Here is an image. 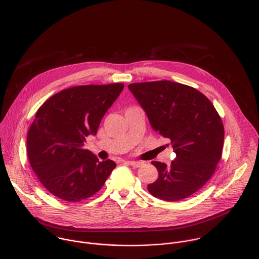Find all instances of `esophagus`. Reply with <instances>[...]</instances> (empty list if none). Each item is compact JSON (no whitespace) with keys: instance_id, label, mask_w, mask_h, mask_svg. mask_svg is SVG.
Segmentation results:
<instances>
[{"instance_id":"esophagus-1","label":"esophagus","mask_w":259,"mask_h":259,"mask_svg":"<svg viewBox=\"0 0 259 259\" xmlns=\"http://www.w3.org/2000/svg\"><path fill=\"white\" fill-rule=\"evenodd\" d=\"M128 164H130L131 166L133 167H140L141 165H143V162L141 161H134V160H130V161H127Z\"/></svg>"}]
</instances>
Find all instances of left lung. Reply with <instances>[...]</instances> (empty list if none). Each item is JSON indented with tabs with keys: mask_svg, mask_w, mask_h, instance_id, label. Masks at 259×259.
<instances>
[{
	"mask_svg": "<svg viewBox=\"0 0 259 259\" xmlns=\"http://www.w3.org/2000/svg\"><path fill=\"white\" fill-rule=\"evenodd\" d=\"M154 131L170 140L176 158L151 163L158 179L147 186L163 201L184 200L212 177L221 158L224 127L209 99L196 89L170 80L128 85Z\"/></svg>",
	"mask_w": 259,
	"mask_h": 259,
	"instance_id": "obj_1",
	"label": "left lung"
}]
</instances>
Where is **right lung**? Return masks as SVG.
<instances>
[{
  "label": "right lung",
  "mask_w": 259,
  "mask_h": 259,
  "mask_svg": "<svg viewBox=\"0 0 259 259\" xmlns=\"http://www.w3.org/2000/svg\"><path fill=\"white\" fill-rule=\"evenodd\" d=\"M123 83L78 85L49 98L37 111L27 135L30 165L44 188L66 202L95 195L116 167L84 149Z\"/></svg>",
  "instance_id": "obj_1"
}]
</instances>
